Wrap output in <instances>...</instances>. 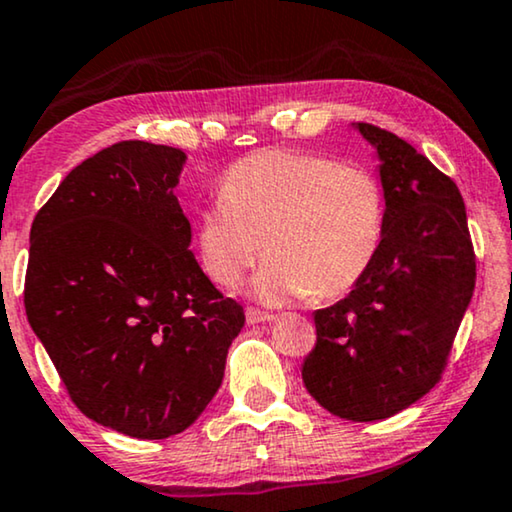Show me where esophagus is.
I'll return each instance as SVG.
<instances>
[{"label":"esophagus","mask_w":512,"mask_h":512,"mask_svg":"<svg viewBox=\"0 0 512 512\" xmlns=\"http://www.w3.org/2000/svg\"><path fill=\"white\" fill-rule=\"evenodd\" d=\"M272 314L258 310V307H247V324H263V321H270Z\"/></svg>","instance_id":"1"}]
</instances>
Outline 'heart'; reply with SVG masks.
Masks as SVG:
<instances>
[{"label": "heart", "instance_id": "b5f03b06", "mask_svg": "<svg viewBox=\"0 0 512 512\" xmlns=\"http://www.w3.org/2000/svg\"><path fill=\"white\" fill-rule=\"evenodd\" d=\"M387 195L368 167L310 151H258L230 167L198 221L200 263L212 282H251L263 303L352 291L380 254Z\"/></svg>", "mask_w": 512, "mask_h": 512}]
</instances>
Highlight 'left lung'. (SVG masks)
<instances>
[{
    "instance_id": "left-lung-1",
    "label": "left lung",
    "mask_w": 512,
    "mask_h": 512,
    "mask_svg": "<svg viewBox=\"0 0 512 512\" xmlns=\"http://www.w3.org/2000/svg\"><path fill=\"white\" fill-rule=\"evenodd\" d=\"M359 130L382 160L387 228L368 275L314 312L303 382L331 415L377 422L443 377L475 289V251L457 184L394 132Z\"/></svg>"
}]
</instances>
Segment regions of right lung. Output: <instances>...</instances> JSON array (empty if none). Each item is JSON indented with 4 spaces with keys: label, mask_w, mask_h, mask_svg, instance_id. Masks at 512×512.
<instances>
[{
    "label": "right lung",
    "mask_w": 512,
    "mask_h": 512,
    "mask_svg": "<svg viewBox=\"0 0 512 512\" xmlns=\"http://www.w3.org/2000/svg\"><path fill=\"white\" fill-rule=\"evenodd\" d=\"M184 151L118 142L62 179L30 230L25 312L93 422L163 440L221 387L244 310L193 258L177 186Z\"/></svg>",
    "instance_id": "add662e5"
}]
</instances>
